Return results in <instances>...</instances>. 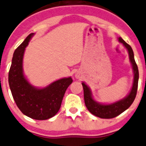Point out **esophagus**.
<instances>
[{
  "mask_svg": "<svg viewBox=\"0 0 146 146\" xmlns=\"http://www.w3.org/2000/svg\"><path fill=\"white\" fill-rule=\"evenodd\" d=\"M76 76H77V75H76Z\"/></svg>",
  "mask_w": 146,
  "mask_h": 146,
  "instance_id": "34e87169",
  "label": "esophagus"
}]
</instances>
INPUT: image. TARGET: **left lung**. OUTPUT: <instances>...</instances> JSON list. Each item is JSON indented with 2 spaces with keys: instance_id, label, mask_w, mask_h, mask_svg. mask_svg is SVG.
<instances>
[{
  "instance_id": "left-lung-1",
  "label": "left lung",
  "mask_w": 146,
  "mask_h": 146,
  "mask_svg": "<svg viewBox=\"0 0 146 146\" xmlns=\"http://www.w3.org/2000/svg\"><path fill=\"white\" fill-rule=\"evenodd\" d=\"M118 40L120 43H122L125 46V48L128 51L129 58H130V61L132 64L133 72H134V80H133V87H132L131 91L129 93V95L124 99L117 101L116 102H114L112 104H110V105L100 104L93 100L92 97L91 91H90V88L87 86V84H85L84 82L82 83L83 90H84V99L86 107L92 115L100 117V118H113V117H115L119 115H120L122 112L126 110L132 105L137 94L139 73H138V66H137L134 59L133 51L131 46L129 44H127L121 37H119Z\"/></svg>"
}]
</instances>
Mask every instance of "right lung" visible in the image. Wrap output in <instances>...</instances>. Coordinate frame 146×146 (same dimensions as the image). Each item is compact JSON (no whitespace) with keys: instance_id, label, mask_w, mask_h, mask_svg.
Listing matches in <instances>:
<instances>
[{"instance_id":"add662e5","label":"right lung","mask_w":146,"mask_h":146,"mask_svg":"<svg viewBox=\"0 0 146 146\" xmlns=\"http://www.w3.org/2000/svg\"><path fill=\"white\" fill-rule=\"evenodd\" d=\"M34 34H29L15 50L8 73V83L15 102L22 113L34 120H43L57 113L65 92L73 80L71 77L61 79L42 89L33 87L27 81L23 73V54Z\"/></svg>"}]
</instances>
